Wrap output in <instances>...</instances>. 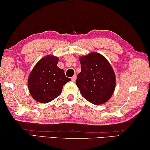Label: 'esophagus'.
I'll use <instances>...</instances> for the list:
<instances>
[{"instance_id":"34e87169","label":"esophagus","mask_w":150,"mask_h":150,"mask_svg":"<svg viewBox=\"0 0 150 150\" xmlns=\"http://www.w3.org/2000/svg\"><path fill=\"white\" fill-rule=\"evenodd\" d=\"M76 78H77V77H76V75H74L73 77H71L72 81H73V82H75V81H76Z\"/></svg>"}]
</instances>
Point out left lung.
Masks as SVG:
<instances>
[{"instance_id":"8db88e82","label":"left lung","mask_w":150,"mask_h":150,"mask_svg":"<svg viewBox=\"0 0 150 150\" xmlns=\"http://www.w3.org/2000/svg\"><path fill=\"white\" fill-rule=\"evenodd\" d=\"M81 71L76 85L81 95L96 105L110 99L116 87V76L110 63L98 53L91 52L79 57Z\"/></svg>"}]
</instances>
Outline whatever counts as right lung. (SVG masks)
<instances>
[{
  "label": "right lung",
  "mask_w": 150,
  "mask_h": 150,
  "mask_svg": "<svg viewBox=\"0 0 150 150\" xmlns=\"http://www.w3.org/2000/svg\"><path fill=\"white\" fill-rule=\"evenodd\" d=\"M59 57L47 55L33 68L28 79V87L32 98L37 102L47 103L62 92L63 86L70 81L64 71L57 67Z\"/></svg>",
  "instance_id": "1"
}]
</instances>
